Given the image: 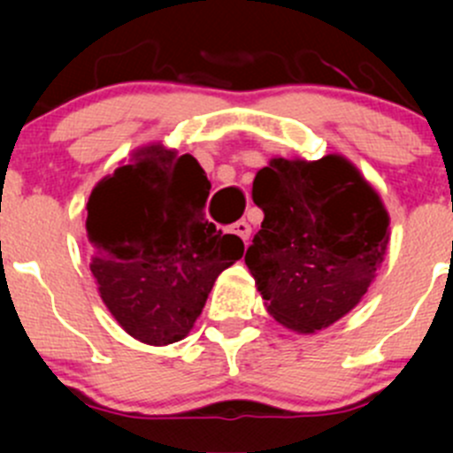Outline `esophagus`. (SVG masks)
Returning <instances> with one entry per match:
<instances>
[{
    "label": "esophagus",
    "mask_w": 453,
    "mask_h": 453,
    "mask_svg": "<svg viewBox=\"0 0 453 453\" xmlns=\"http://www.w3.org/2000/svg\"><path fill=\"white\" fill-rule=\"evenodd\" d=\"M230 232H232V234L241 236V239L248 243L250 236H252V226H250L248 221H236V223H232V226H230Z\"/></svg>",
    "instance_id": "34e87169"
}]
</instances>
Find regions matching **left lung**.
<instances>
[{"label":"left lung","instance_id":"obj_1","mask_svg":"<svg viewBox=\"0 0 453 453\" xmlns=\"http://www.w3.org/2000/svg\"><path fill=\"white\" fill-rule=\"evenodd\" d=\"M265 219L245 254L267 311L300 333L331 326L366 294L388 248V212L340 155L276 157L254 180Z\"/></svg>","mask_w":453,"mask_h":453}]
</instances>
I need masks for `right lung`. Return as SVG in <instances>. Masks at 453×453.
I'll return each instance as SVG.
<instances>
[{
  "label": "right lung",
  "instance_id": "right-lung-1",
  "mask_svg": "<svg viewBox=\"0 0 453 453\" xmlns=\"http://www.w3.org/2000/svg\"><path fill=\"white\" fill-rule=\"evenodd\" d=\"M210 181L193 155L153 144L116 168L87 203L91 273L103 303L144 344L188 335L243 241L205 219Z\"/></svg>",
  "mask_w": 453,
  "mask_h": 453
}]
</instances>
